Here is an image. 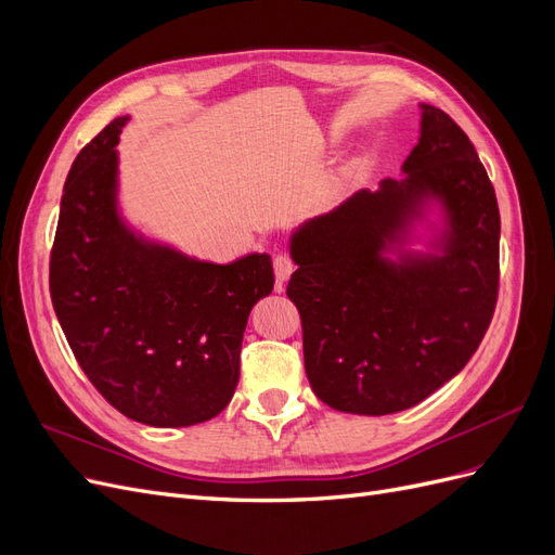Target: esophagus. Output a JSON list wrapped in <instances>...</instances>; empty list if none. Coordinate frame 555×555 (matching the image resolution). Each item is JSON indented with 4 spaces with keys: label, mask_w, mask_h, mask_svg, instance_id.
<instances>
[{
    "label": "esophagus",
    "mask_w": 555,
    "mask_h": 555,
    "mask_svg": "<svg viewBox=\"0 0 555 555\" xmlns=\"http://www.w3.org/2000/svg\"><path fill=\"white\" fill-rule=\"evenodd\" d=\"M273 268H275V289L282 292L284 282H287V280L292 278L296 263H294L292 257H287V255H278V257L273 259Z\"/></svg>",
    "instance_id": "1"
}]
</instances>
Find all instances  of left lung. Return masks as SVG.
<instances>
[{
	"label": "left lung",
	"mask_w": 555,
	"mask_h": 555,
	"mask_svg": "<svg viewBox=\"0 0 555 555\" xmlns=\"http://www.w3.org/2000/svg\"><path fill=\"white\" fill-rule=\"evenodd\" d=\"M418 108L402 178L357 192L289 238L306 375L319 400L349 414L426 400L463 371L495 310L493 184L465 131L440 108Z\"/></svg>",
	"instance_id": "obj_1"
}]
</instances>
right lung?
Returning a JSON list of instances; mask_svg holds the SVG:
<instances>
[{
  "instance_id": "1",
  "label": "right lung",
  "mask_w": 555,
  "mask_h": 555,
  "mask_svg": "<svg viewBox=\"0 0 555 555\" xmlns=\"http://www.w3.org/2000/svg\"><path fill=\"white\" fill-rule=\"evenodd\" d=\"M129 115L80 150L64 182L50 298L82 373L115 410L155 428L220 414L241 377L247 317L273 292L271 255L231 263L184 255L120 210Z\"/></svg>"
}]
</instances>
